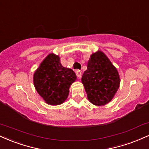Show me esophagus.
I'll list each match as a JSON object with an SVG mask.
<instances>
[{
	"instance_id": "esophagus-1",
	"label": "esophagus",
	"mask_w": 149,
	"mask_h": 149,
	"mask_svg": "<svg viewBox=\"0 0 149 149\" xmlns=\"http://www.w3.org/2000/svg\"><path fill=\"white\" fill-rule=\"evenodd\" d=\"M76 76H77V77H78V78H81L82 71H80V70H77V71H76Z\"/></svg>"
}]
</instances>
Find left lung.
I'll return each instance as SVG.
<instances>
[{
    "mask_svg": "<svg viewBox=\"0 0 149 149\" xmlns=\"http://www.w3.org/2000/svg\"><path fill=\"white\" fill-rule=\"evenodd\" d=\"M81 81L90 103L103 106L114 98L121 80L117 69L110 59L98 50L90 55Z\"/></svg>",
    "mask_w": 149,
    "mask_h": 149,
    "instance_id": "obj_1",
    "label": "left lung"
}]
</instances>
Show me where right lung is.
<instances>
[{"instance_id": "1", "label": "right lung", "mask_w": 149, "mask_h": 149, "mask_svg": "<svg viewBox=\"0 0 149 149\" xmlns=\"http://www.w3.org/2000/svg\"><path fill=\"white\" fill-rule=\"evenodd\" d=\"M76 80L74 71L64 67L58 55L48 54L33 75L35 89L48 105H58L67 100L69 88Z\"/></svg>"}]
</instances>
